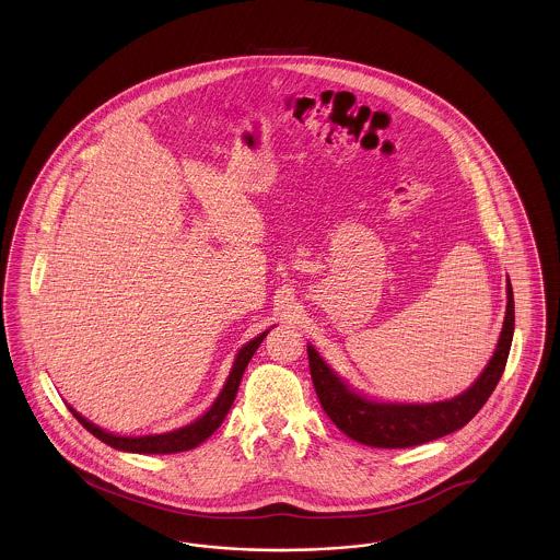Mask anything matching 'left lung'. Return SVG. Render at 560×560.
Segmentation results:
<instances>
[{"instance_id":"obj_1","label":"left lung","mask_w":560,"mask_h":560,"mask_svg":"<svg viewBox=\"0 0 560 560\" xmlns=\"http://www.w3.org/2000/svg\"><path fill=\"white\" fill-rule=\"evenodd\" d=\"M506 300L504 325L488 366L467 392L440 402H380L366 398L337 377L336 371L308 343L311 377L323 410L348 438L373 447L419 446L467 425L492 396L509 360L515 334L511 281H506Z\"/></svg>"}]
</instances>
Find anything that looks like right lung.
Wrapping results in <instances>:
<instances>
[{"mask_svg":"<svg viewBox=\"0 0 560 560\" xmlns=\"http://www.w3.org/2000/svg\"><path fill=\"white\" fill-rule=\"evenodd\" d=\"M267 334H269V331L254 337L252 341H247L246 346L237 352L235 362H233V366H231V373H229V377L224 381L223 389H221L219 398L201 415L200 419H196V421L189 423V425L180 427V429H175V431H168V433L137 435V438H131V435H116V433H110V431H106V429H100V427L93 425L85 417H81L72 406H68V410H70V412L77 417V421L85 427L90 433H93L97 440H102L104 444L116 447V450H122V452H135V454H175V452H185V450L200 446L201 442H206V440L221 427V423H223L229 408L233 406V400H235V396H237V387H240V381L244 377L247 362L252 360L254 352L258 350V346L262 343V339L267 337Z\"/></svg>","mask_w":560,"mask_h":560,"instance_id":"add662e5","label":"right lung"}]
</instances>
